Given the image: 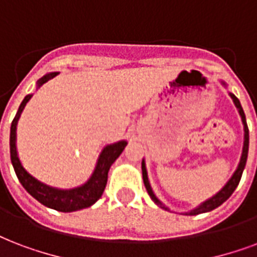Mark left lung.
<instances>
[{"mask_svg":"<svg viewBox=\"0 0 257 257\" xmlns=\"http://www.w3.org/2000/svg\"><path fill=\"white\" fill-rule=\"evenodd\" d=\"M222 85L226 86V83L225 82H222ZM229 95H230V98L233 99V102H234V105H236V107H237L238 113H240V117H241V121H242V125H244V146H242V154H241V159H240V163H238L237 168H236V171H234V174L232 175V178L229 179L228 182H226V185L222 187V189L218 191V193L215 194V195H213L210 199H207V201H205V202H202L199 206H197L195 209H193V210L187 211V213H185L186 215H197V214H201V213H206V211H210L213 210V209H215V207H218L220 205H222V203L226 201V199L230 197L233 194V191L236 190V187L238 186V182H240V179H241V175H242V171H244V167H245V163H246V158H248V147H249V131H248V126H246V121H245V114H244V110H242L241 107V103H240V101H238V98L234 95V94L229 93ZM142 171H143V181H144V186H146L147 191H148V194H150L151 199L154 201L158 206H160L162 209H164V210H170L166 205H164L163 202H160V199H158V197L155 195L154 191H152V189H151V185H150V181H148V174H147V168H146V162L143 160L142 163Z\"/></svg>","mask_w":257,"mask_h":257,"instance_id":"1","label":"left lung"}]
</instances>
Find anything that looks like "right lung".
Here are the masks:
<instances>
[{
	"mask_svg": "<svg viewBox=\"0 0 257 257\" xmlns=\"http://www.w3.org/2000/svg\"><path fill=\"white\" fill-rule=\"evenodd\" d=\"M59 72H50L43 78L37 81V87L44 85L46 82L52 79L54 76L58 75ZM32 97V94H28L27 97L23 99V102L20 105L17 114L12 121L11 125V160L15 168L16 175L19 178L20 183L23 185L27 191H28L33 198L37 199L39 202L43 203L44 206L51 207L58 211H63V213H70V211H76L89 207L97 202L98 199L101 198L105 186L107 182V172L110 170V166L115 162V159L121 155L124 151L128 143L125 140H121L114 144H109L102 150L99 158L97 160V166L94 168V172L90 176V179L86 182L85 185L79 186V187H74V189L62 190L56 189V187H51V186L43 183V182L37 181L36 178H33L29 174L23 164L20 162L19 155H17V148H16V131H17V122H19L21 111L24 110L25 105Z\"/></svg>",
	"mask_w": 257,
	"mask_h": 257,
	"instance_id": "1",
	"label": "right lung"
}]
</instances>
